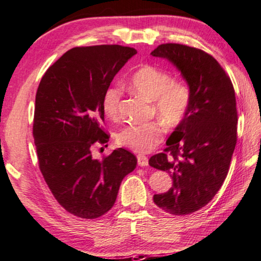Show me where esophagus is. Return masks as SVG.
<instances>
[{"instance_id":"1","label":"esophagus","mask_w":261,"mask_h":261,"mask_svg":"<svg viewBox=\"0 0 261 261\" xmlns=\"http://www.w3.org/2000/svg\"><path fill=\"white\" fill-rule=\"evenodd\" d=\"M138 163L140 166H147L148 165V157L143 155H138Z\"/></svg>"}]
</instances>
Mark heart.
Listing matches in <instances>:
<instances>
[{"mask_svg": "<svg viewBox=\"0 0 261 261\" xmlns=\"http://www.w3.org/2000/svg\"><path fill=\"white\" fill-rule=\"evenodd\" d=\"M135 93L153 101V109L166 125L176 126L190 109L192 93L185 81L172 80L170 72L155 66L146 65L139 68L129 81ZM121 90L118 87L108 89L102 98V110L109 118L118 115ZM164 133L161 122L132 123L123 127L117 134L120 146L136 152H149L160 142Z\"/></svg>", "mask_w": 261, "mask_h": 261, "instance_id": "b5f03b06", "label": "heart"}]
</instances>
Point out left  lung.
<instances>
[{
    "label": "left lung",
    "mask_w": 261,
    "mask_h": 261,
    "mask_svg": "<svg viewBox=\"0 0 261 261\" xmlns=\"http://www.w3.org/2000/svg\"><path fill=\"white\" fill-rule=\"evenodd\" d=\"M151 55L172 63L191 89L185 118L164 151L149 160L173 180L168 192L153 195V202L169 214L187 215L206 206L227 177L237 142L236 96L227 72L201 49L163 44Z\"/></svg>",
    "instance_id": "1"
}]
</instances>
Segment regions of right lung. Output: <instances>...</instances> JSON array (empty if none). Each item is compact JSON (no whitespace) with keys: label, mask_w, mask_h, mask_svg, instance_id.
Wrapping results in <instances>:
<instances>
[{"label":"right lung","mask_w":261,"mask_h":261,"mask_svg":"<svg viewBox=\"0 0 261 261\" xmlns=\"http://www.w3.org/2000/svg\"><path fill=\"white\" fill-rule=\"evenodd\" d=\"M136 49L120 45L75 47L48 69L38 87L33 138L39 168L58 202L70 214L96 219L117 200L122 179L138 160L119 148L102 161L93 144L109 142L102 98Z\"/></svg>","instance_id":"1"}]
</instances>
